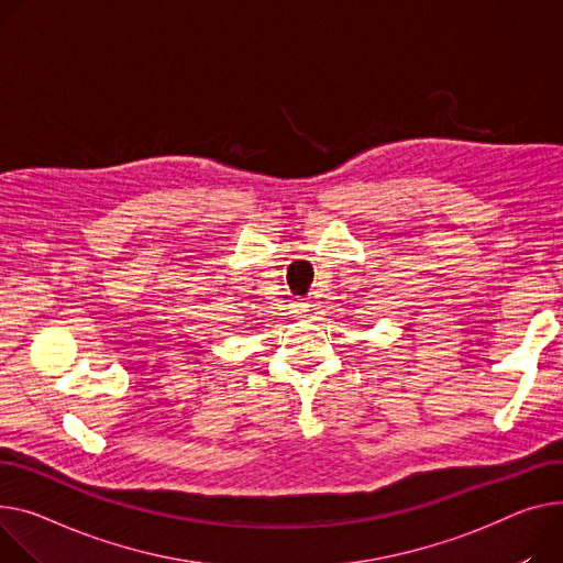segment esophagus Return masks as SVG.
I'll return each instance as SVG.
<instances>
[{
	"instance_id": "34e87169",
	"label": "esophagus",
	"mask_w": 563,
	"mask_h": 563,
	"mask_svg": "<svg viewBox=\"0 0 563 563\" xmlns=\"http://www.w3.org/2000/svg\"><path fill=\"white\" fill-rule=\"evenodd\" d=\"M308 310H310V303H308V301H306V303H296V312H298V314H303V312H308Z\"/></svg>"
}]
</instances>
